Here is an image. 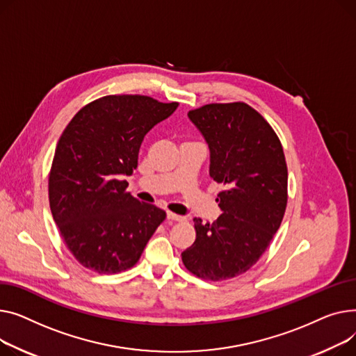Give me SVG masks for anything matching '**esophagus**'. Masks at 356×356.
<instances>
[{"instance_id":"obj_1","label":"esophagus","mask_w":356,"mask_h":356,"mask_svg":"<svg viewBox=\"0 0 356 356\" xmlns=\"http://www.w3.org/2000/svg\"><path fill=\"white\" fill-rule=\"evenodd\" d=\"M166 217H168V220H172V221H184L185 220L184 216H178V214L171 213V211L166 213Z\"/></svg>"}]
</instances>
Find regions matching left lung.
<instances>
[{
	"label": "left lung",
	"instance_id": "left-lung-1",
	"mask_svg": "<svg viewBox=\"0 0 356 356\" xmlns=\"http://www.w3.org/2000/svg\"><path fill=\"white\" fill-rule=\"evenodd\" d=\"M188 118L210 149V177L225 185L214 222L194 218L197 238L182 261L204 280L236 277L254 266L279 229L287 204L282 143L248 104L213 103Z\"/></svg>",
	"mask_w": 356,
	"mask_h": 356
}]
</instances>
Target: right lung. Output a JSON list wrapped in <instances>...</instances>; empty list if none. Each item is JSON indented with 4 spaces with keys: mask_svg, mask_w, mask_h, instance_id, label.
I'll use <instances>...</instances> for the list:
<instances>
[{
    "mask_svg": "<svg viewBox=\"0 0 356 356\" xmlns=\"http://www.w3.org/2000/svg\"><path fill=\"white\" fill-rule=\"evenodd\" d=\"M178 103L112 95L80 109L61 134L49 177L53 218L76 260L111 275L135 266L166 214L127 193L140 143Z\"/></svg>",
    "mask_w": 356,
    "mask_h": 356,
    "instance_id": "add662e5",
    "label": "right lung"
}]
</instances>
